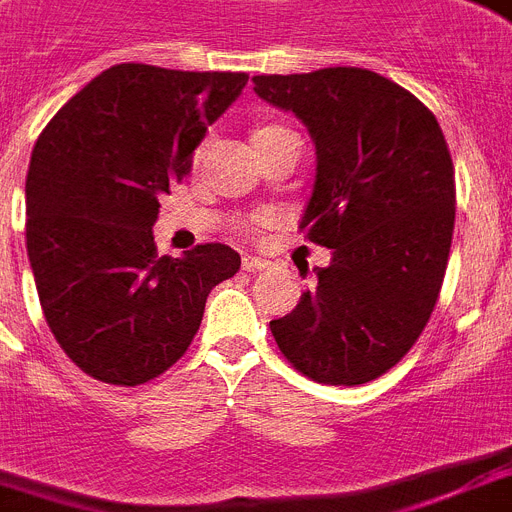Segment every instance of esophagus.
Instances as JSON below:
<instances>
[{"mask_svg": "<svg viewBox=\"0 0 512 512\" xmlns=\"http://www.w3.org/2000/svg\"><path fill=\"white\" fill-rule=\"evenodd\" d=\"M242 268L247 270V273H260V270L268 268V260H263V257H255V255H244Z\"/></svg>", "mask_w": 512, "mask_h": 512, "instance_id": "obj_1", "label": "esophagus"}]
</instances>
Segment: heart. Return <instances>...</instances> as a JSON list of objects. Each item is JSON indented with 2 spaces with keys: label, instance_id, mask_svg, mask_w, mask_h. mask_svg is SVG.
Instances as JSON below:
<instances>
[{
  "label": "heart",
  "instance_id": "obj_1",
  "mask_svg": "<svg viewBox=\"0 0 512 512\" xmlns=\"http://www.w3.org/2000/svg\"><path fill=\"white\" fill-rule=\"evenodd\" d=\"M281 132H289V130H283V127H278V124H265V127H257V130L252 132V143H257V140H265V137L281 135Z\"/></svg>",
  "mask_w": 512,
  "mask_h": 512
}]
</instances>
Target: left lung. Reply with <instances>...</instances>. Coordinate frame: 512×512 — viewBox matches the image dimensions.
I'll return each mask as SVG.
<instances>
[{"mask_svg": "<svg viewBox=\"0 0 512 512\" xmlns=\"http://www.w3.org/2000/svg\"><path fill=\"white\" fill-rule=\"evenodd\" d=\"M252 80L315 143L299 229L330 249L328 268L312 270V289L270 333L312 380H375L422 336L448 268L455 171L440 124L409 90L362 67Z\"/></svg>", "mask_w": 512, "mask_h": 512, "instance_id": "left-lung-1", "label": "left lung"}]
</instances>
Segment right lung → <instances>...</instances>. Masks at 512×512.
<instances>
[{
  "mask_svg": "<svg viewBox=\"0 0 512 512\" xmlns=\"http://www.w3.org/2000/svg\"><path fill=\"white\" fill-rule=\"evenodd\" d=\"M244 72L114 64L46 124L25 182V244L51 333L85 375L140 385L195 338L208 294L242 257L200 244L158 257L161 195L190 171Z\"/></svg>",
  "mask_w": 512,
  "mask_h": 512,
  "instance_id": "add662e5",
  "label": "right lung"
}]
</instances>
